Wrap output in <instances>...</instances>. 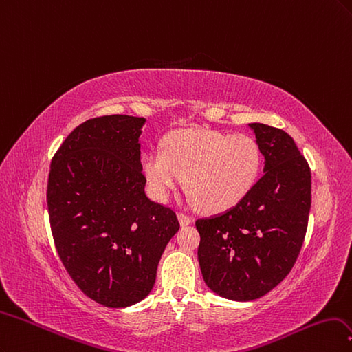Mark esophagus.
<instances>
[{"label": "esophagus", "mask_w": 352, "mask_h": 352, "mask_svg": "<svg viewBox=\"0 0 352 352\" xmlns=\"http://www.w3.org/2000/svg\"><path fill=\"white\" fill-rule=\"evenodd\" d=\"M178 221H179V223H181V226H187V225H190L191 223V218L190 217H187L186 213H178Z\"/></svg>", "instance_id": "obj_1"}]
</instances>
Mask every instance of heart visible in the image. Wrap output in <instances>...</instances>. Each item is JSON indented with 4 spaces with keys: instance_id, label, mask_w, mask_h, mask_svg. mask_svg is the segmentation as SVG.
Returning <instances> with one entry per match:
<instances>
[{
    "instance_id": "1",
    "label": "heart",
    "mask_w": 352,
    "mask_h": 352,
    "mask_svg": "<svg viewBox=\"0 0 352 352\" xmlns=\"http://www.w3.org/2000/svg\"><path fill=\"white\" fill-rule=\"evenodd\" d=\"M140 166L156 201H168L186 177L190 201L206 212H222L253 190L262 173L263 155L248 134L188 129L169 134L164 151H144Z\"/></svg>"
}]
</instances>
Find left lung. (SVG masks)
<instances>
[{
	"mask_svg": "<svg viewBox=\"0 0 352 352\" xmlns=\"http://www.w3.org/2000/svg\"><path fill=\"white\" fill-rule=\"evenodd\" d=\"M265 157L263 177L223 213L196 221L206 285L234 301L263 297L285 279L300 254L311 206V174L283 130L248 124Z\"/></svg>",
	"mask_w": 352,
	"mask_h": 352,
	"instance_id": "obj_1",
	"label": "left lung"
}]
</instances>
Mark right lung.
Segmentation results:
<instances>
[{
  "mask_svg": "<svg viewBox=\"0 0 352 352\" xmlns=\"http://www.w3.org/2000/svg\"><path fill=\"white\" fill-rule=\"evenodd\" d=\"M144 122L130 116L85 121L54 155L48 178L61 262L89 298L111 309L149 296L161 256L179 230L177 214L144 192Z\"/></svg>",
  "mask_w": 352,
  "mask_h": 352,
  "instance_id": "add662e5",
  "label": "right lung"
}]
</instances>
